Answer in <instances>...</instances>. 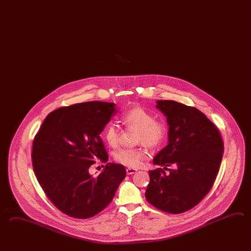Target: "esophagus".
<instances>
[{
  "mask_svg": "<svg viewBox=\"0 0 251 251\" xmlns=\"http://www.w3.org/2000/svg\"><path fill=\"white\" fill-rule=\"evenodd\" d=\"M137 171H138V170L133 169V168H127V170H126L127 174H128V175H130V174H135V173H137Z\"/></svg>",
  "mask_w": 251,
  "mask_h": 251,
  "instance_id": "1",
  "label": "esophagus"
}]
</instances>
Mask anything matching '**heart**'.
Instances as JSON below:
<instances>
[{
	"mask_svg": "<svg viewBox=\"0 0 251 251\" xmlns=\"http://www.w3.org/2000/svg\"><path fill=\"white\" fill-rule=\"evenodd\" d=\"M122 120L125 125L138 130L136 136L137 142L150 149L160 146L166 136V128L164 123L155 121L152 113L140 106L127 110L123 113ZM104 138L110 146H117L119 129L114 123L108 124L104 130ZM147 157V151L141 148L119 149L114 154V158L119 164L130 168H138Z\"/></svg>",
	"mask_w": 251,
	"mask_h": 251,
	"instance_id": "heart-1",
	"label": "heart"
}]
</instances>
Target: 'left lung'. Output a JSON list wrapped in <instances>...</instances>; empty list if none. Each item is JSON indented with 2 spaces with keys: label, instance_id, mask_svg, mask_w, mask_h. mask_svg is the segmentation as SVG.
Instances as JSON below:
<instances>
[{
  "label": "left lung",
  "instance_id": "obj_1",
  "mask_svg": "<svg viewBox=\"0 0 251 251\" xmlns=\"http://www.w3.org/2000/svg\"><path fill=\"white\" fill-rule=\"evenodd\" d=\"M168 124V145L153 158L164 170L149 171L146 199L156 208L180 214L209 192L220 168L224 143L218 128L197 108L172 100L156 101Z\"/></svg>",
  "mask_w": 251,
  "mask_h": 251
}]
</instances>
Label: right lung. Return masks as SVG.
Instances as JSON below:
<instances>
[{"label":"right lung","instance_id":"1","mask_svg":"<svg viewBox=\"0 0 251 251\" xmlns=\"http://www.w3.org/2000/svg\"><path fill=\"white\" fill-rule=\"evenodd\" d=\"M116 113L115 103L100 101L59 108L46 116L34 138L36 179L51 203L69 216L98 215L126 177L124 166L114 163L96 177L89 174L96 161H108L100 134Z\"/></svg>","mask_w":251,"mask_h":251}]
</instances>
